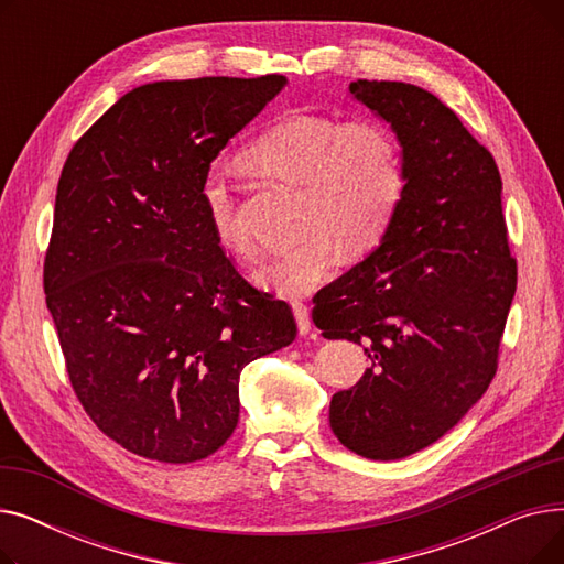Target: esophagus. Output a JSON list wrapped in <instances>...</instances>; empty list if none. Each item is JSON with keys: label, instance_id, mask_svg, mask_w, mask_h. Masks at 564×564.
<instances>
[{"label": "esophagus", "instance_id": "1", "mask_svg": "<svg viewBox=\"0 0 564 564\" xmlns=\"http://www.w3.org/2000/svg\"><path fill=\"white\" fill-rule=\"evenodd\" d=\"M292 313H294V319H297V329L302 336L311 334V315H308V308L304 304H294L292 306Z\"/></svg>", "mask_w": 564, "mask_h": 564}]
</instances>
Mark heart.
<instances>
[{"label": "heart", "mask_w": 564, "mask_h": 564, "mask_svg": "<svg viewBox=\"0 0 564 564\" xmlns=\"http://www.w3.org/2000/svg\"><path fill=\"white\" fill-rule=\"evenodd\" d=\"M247 160L308 194L306 240L274 256L256 276L283 297H304L327 283L340 264L338 243L351 256L370 251L389 230L406 189L402 141L375 118L292 113L249 145ZM200 200L217 242L237 258H251L256 242L242 219L240 192L221 169L205 173Z\"/></svg>", "instance_id": "1"}]
</instances>
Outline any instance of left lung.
I'll use <instances>...</instances> for the list:
<instances>
[{
	"mask_svg": "<svg viewBox=\"0 0 564 564\" xmlns=\"http://www.w3.org/2000/svg\"><path fill=\"white\" fill-rule=\"evenodd\" d=\"M349 94L400 137L406 189L381 245L315 294L313 322L372 361L332 398L334 434L391 462L432 446L489 389L517 260L498 166L451 107L404 82L357 79Z\"/></svg>",
	"mask_w": 564,
	"mask_h": 564,
	"instance_id": "left-lung-1",
	"label": "left lung"
}]
</instances>
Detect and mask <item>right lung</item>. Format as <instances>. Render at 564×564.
<instances>
[{
    "instance_id": "1",
    "label": "right lung",
    "mask_w": 564,
    "mask_h": 564,
    "mask_svg": "<svg viewBox=\"0 0 564 564\" xmlns=\"http://www.w3.org/2000/svg\"><path fill=\"white\" fill-rule=\"evenodd\" d=\"M283 75L132 88L64 164L43 267L73 391L145 459L219 451L240 419V372L297 336L292 311L235 270L200 183L279 96Z\"/></svg>"
}]
</instances>
